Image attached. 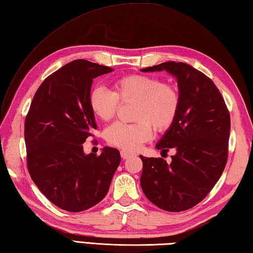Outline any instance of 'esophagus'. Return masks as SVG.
<instances>
[{
  "mask_svg": "<svg viewBox=\"0 0 253 253\" xmlns=\"http://www.w3.org/2000/svg\"><path fill=\"white\" fill-rule=\"evenodd\" d=\"M132 155H133V153H130V152H128V151H124V150L121 151V156L123 160H127V158L131 157Z\"/></svg>",
  "mask_w": 253,
  "mask_h": 253,
  "instance_id": "obj_1",
  "label": "esophagus"
}]
</instances>
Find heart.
<instances>
[{
  "label": "heart",
  "instance_id": "1",
  "mask_svg": "<svg viewBox=\"0 0 253 253\" xmlns=\"http://www.w3.org/2000/svg\"><path fill=\"white\" fill-rule=\"evenodd\" d=\"M114 92L97 86L89 93L92 114L109 122L119 110L120 101L136 102L133 124L116 123L108 128L109 144L124 151H134L152 136V127L157 132L166 131L172 126L180 109V93L171 84L163 83L156 76L128 74L117 79Z\"/></svg>",
  "mask_w": 253,
  "mask_h": 253
}]
</instances>
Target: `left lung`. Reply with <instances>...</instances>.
<instances>
[{"label": "left lung", "mask_w": 253, "mask_h": 253, "mask_svg": "<svg viewBox=\"0 0 253 253\" xmlns=\"http://www.w3.org/2000/svg\"><path fill=\"white\" fill-rule=\"evenodd\" d=\"M165 70L177 78L180 109L177 119L156 144L171 163L144 157L140 183L146 198L170 212L190 209L208 195L225 168L231 129L230 112L221 92L208 76L187 63L168 61L142 69Z\"/></svg>", "instance_id": "obj_1"}]
</instances>
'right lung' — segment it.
Returning a JSON list of instances; mask_svg holds the SVG:
<instances>
[{
  "label": "right lung",
  "instance_id": "1",
  "mask_svg": "<svg viewBox=\"0 0 253 253\" xmlns=\"http://www.w3.org/2000/svg\"><path fill=\"white\" fill-rule=\"evenodd\" d=\"M112 71L84 59L67 63L44 80L27 114L29 173L45 197L63 210L80 212L101 202L121 163L116 149L105 146L99 156L83 150L97 129L88 101L92 81Z\"/></svg>",
  "mask_w": 253,
  "mask_h": 253
}]
</instances>
